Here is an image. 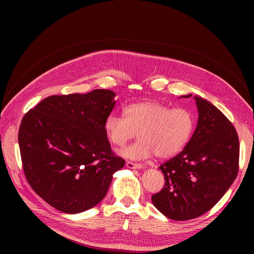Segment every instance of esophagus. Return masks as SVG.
<instances>
[{"label":"esophagus","instance_id":"1","mask_svg":"<svg viewBox=\"0 0 254 254\" xmlns=\"http://www.w3.org/2000/svg\"><path fill=\"white\" fill-rule=\"evenodd\" d=\"M126 166L130 168V170H141V168L144 167L143 164L133 163V162H126Z\"/></svg>","mask_w":254,"mask_h":254}]
</instances>
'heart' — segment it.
Wrapping results in <instances>:
<instances>
[{
  "label": "heart",
  "instance_id": "heart-1",
  "mask_svg": "<svg viewBox=\"0 0 254 254\" xmlns=\"http://www.w3.org/2000/svg\"><path fill=\"white\" fill-rule=\"evenodd\" d=\"M195 126L194 115L186 108H173L159 102H140L128 105L124 117L111 113L104 128L110 142L125 145L136 135L140 139L120 151L131 160H144L156 153L168 158L181 151L190 139Z\"/></svg>",
  "mask_w": 254,
  "mask_h": 254
}]
</instances>
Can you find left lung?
I'll list each match as a JSON object with an SVG mask.
<instances>
[{
    "label": "left lung",
    "mask_w": 254,
    "mask_h": 254,
    "mask_svg": "<svg viewBox=\"0 0 254 254\" xmlns=\"http://www.w3.org/2000/svg\"><path fill=\"white\" fill-rule=\"evenodd\" d=\"M194 99L198 110L195 131L179 155L159 167L165 184L151 197L164 216L177 221L193 219L211 210L238 173L240 142L235 128L211 102L199 95Z\"/></svg>",
    "instance_id": "obj_1"
}]
</instances>
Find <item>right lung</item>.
I'll use <instances>...</instances> for the list:
<instances>
[{
    "instance_id": "obj_1",
    "label": "right lung",
    "mask_w": 254,
    "mask_h": 254,
    "mask_svg": "<svg viewBox=\"0 0 254 254\" xmlns=\"http://www.w3.org/2000/svg\"><path fill=\"white\" fill-rule=\"evenodd\" d=\"M115 96L103 89L50 96L21 122L18 141L26 179L60 212L77 214L98 204L113 174L124 167L104 128Z\"/></svg>"
}]
</instances>
